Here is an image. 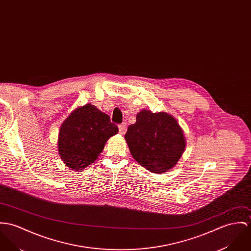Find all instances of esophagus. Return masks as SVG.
Masks as SVG:
<instances>
[{"mask_svg": "<svg viewBox=\"0 0 251 251\" xmlns=\"http://www.w3.org/2000/svg\"><path fill=\"white\" fill-rule=\"evenodd\" d=\"M119 131H120V134L124 135L126 131V123H123L122 125L119 126Z\"/></svg>", "mask_w": 251, "mask_h": 251, "instance_id": "1", "label": "esophagus"}]
</instances>
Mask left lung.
Returning a JSON list of instances; mask_svg holds the SVG:
<instances>
[{
  "label": "left lung",
  "mask_w": 251,
  "mask_h": 251,
  "mask_svg": "<svg viewBox=\"0 0 251 251\" xmlns=\"http://www.w3.org/2000/svg\"><path fill=\"white\" fill-rule=\"evenodd\" d=\"M129 151L137 162L154 174L172 170L182 156L186 139L177 120L166 112L142 109L136 123L125 135Z\"/></svg>",
  "instance_id": "left-lung-1"
}]
</instances>
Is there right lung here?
Instances as JSON below:
<instances>
[{"label":"right lung","instance_id":"1","mask_svg":"<svg viewBox=\"0 0 251 251\" xmlns=\"http://www.w3.org/2000/svg\"><path fill=\"white\" fill-rule=\"evenodd\" d=\"M119 132L109 116L90 103L74 109L61 124L57 139L58 154L75 172L94 163L105 143Z\"/></svg>","mask_w":251,"mask_h":251}]
</instances>
